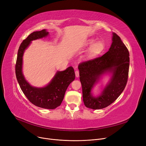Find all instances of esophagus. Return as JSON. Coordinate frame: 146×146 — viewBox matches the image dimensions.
<instances>
[{
	"label": "esophagus",
	"mask_w": 146,
	"mask_h": 146,
	"mask_svg": "<svg viewBox=\"0 0 146 146\" xmlns=\"http://www.w3.org/2000/svg\"><path fill=\"white\" fill-rule=\"evenodd\" d=\"M75 75H76V78L79 77V70H76L75 72Z\"/></svg>",
	"instance_id": "obj_1"
}]
</instances>
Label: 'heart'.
<instances>
[{
	"label": "heart",
	"mask_w": 146,
	"mask_h": 146,
	"mask_svg": "<svg viewBox=\"0 0 146 146\" xmlns=\"http://www.w3.org/2000/svg\"><path fill=\"white\" fill-rule=\"evenodd\" d=\"M94 40H89L87 43V46H90L87 53V56L89 57H95L99 54L104 51L105 48V44L102 41H98L95 42Z\"/></svg>",
	"instance_id": "heart-1"
}]
</instances>
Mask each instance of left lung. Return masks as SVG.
<instances>
[{
	"label": "left lung",
	"instance_id": "8db88e82",
	"mask_svg": "<svg viewBox=\"0 0 146 146\" xmlns=\"http://www.w3.org/2000/svg\"><path fill=\"white\" fill-rule=\"evenodd\" d=\"M112 34V42L108 52L101 57L83 61L78 66L83 102L87 108L92 110L110 105L123 92L127 83L129 51L120 37L116 33ZM107 72L113 74L110 82L100 96L94 97L91 89L100 76Z\"/></svg>",
	"mask_w": 146,
	"mask_h": 146
}]
</instances>
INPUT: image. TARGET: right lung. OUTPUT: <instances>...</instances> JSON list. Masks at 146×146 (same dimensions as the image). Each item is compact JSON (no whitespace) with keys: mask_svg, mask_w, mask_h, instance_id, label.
<instances>
[{"mask_svg":"<svg viewBox=\"0 0 146 146\" xmlns=\"http://www.w3.org/2000/svg\"><path fill=\"white\" fill-rule=\"evenodd\" d=\"M48 33L46 29L30 34L21 44L18 51L15 73L20 88L28 100L34 105L42 108L53 110L59 106L62 102L66 90L68 85L75 79L73 67L66 70L57 72L47 86L44 88H35L31 86L26 81L22 74V57L24 51L31 41L47 36Z\"/></svg>","mask_w":146,"mask_h":146,"instance_id":"right-lung-1","label":"right lung"}]
</instances>
